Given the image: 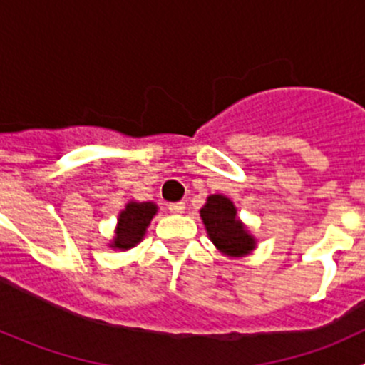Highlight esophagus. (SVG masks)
<instances>
[{"instance_id": "34e87169", "label": "esophagus", "mask_w": 365, "mask_h": 365, "mask_svg": "<svg viewBox=\"0 0 365 365\" xmlns=\"http://www.w3.org/2000/svg\"><path fill=\"white\" fill-rule=\"evenodd\" d=\"M169 212L175 213V215H180V213L185 212V203H171L169 205Z\"/></svg>"}]
</instances>
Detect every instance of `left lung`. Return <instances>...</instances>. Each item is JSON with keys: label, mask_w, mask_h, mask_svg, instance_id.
I'll use <instances>...</instances> for the list:
<instances>
[{"label": "left lung", "mask_w": 365, "mask_h": 365, "mask_svg": "<svg viewBox=\"0 0 365 365\" xmlns=\"http://www.w3.org/2000/svg\"><path fill=\"white\" fill-rule=\"evenodd\" d=\"M200 215L206 235L224 256L244 257L256 249V237L242 222L233 201L224 194H210Z\"/></svg>", "instance_id": "left-lung-1"}]
</instances>
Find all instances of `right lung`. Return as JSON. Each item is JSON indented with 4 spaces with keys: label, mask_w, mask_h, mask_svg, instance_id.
Masks as SVG:
<instances>
[{
    "label": "right lung",
    "mask_w": 365,
    "mask_h": 365,
    "mask_svg": "<svg viewBox=\"0 0 365 365\" xmlns=\"http://www.w3.org/2000/svg\"><path fill=\"white\" fill-rule=\"evenodd\" d=\"M157 212H159V206L152 201H128L125 208L118 213V222L109 247L114 251H128L135 247L139 242H143L146 230Z\"/></svg>",
    "instance_id": "1"
}]
</instances>
